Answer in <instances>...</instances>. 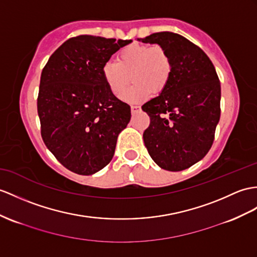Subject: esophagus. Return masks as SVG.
Here are the masks:
<instances>
[{"label": "esophagus", "mask_w": 257, "mask_h": 257, "mask_svg": "<svg viewBox=\"0 0 257 257\" xmlns=\"http://www.w3.org/2000/svg\"><path fill=\"white\" fill-rule=\"evenodd\" d=\"M141 110L140 105H132L131 107V111H132V113H136V112H139Z\"/></svg>", "instance_id": "obj_1"}]
</instances>
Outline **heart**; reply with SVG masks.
<instances>
[{"label":"heart","mask_w":257,"mask_h":257,"mask_svg":"<svg viewBox=\"0 0 257 257\" xmlns=\"http://www.w3.org/2000/svg\"><path fill=\"white\" fill-rule=\"evenodd\" d=\"M116 62L107 61L102 65V77L108 88L121 98L132 78L134 86L125 93L126 102H141L166 89L172 76L173 63L170 54L159 45L133 43L116 53Z\"/></svg>","instance_id":"heart-1"}]
</instances>
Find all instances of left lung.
I'll return each instance as SVG.
<instances>
[{
    "label": "left lung",
    "mask_w": 257,
    "mask_h": 257,
    "mask_svg": "<svg viewBox=\"0 0 257 257\" xmlns=\"http://www.w3.org/2000/svg\"><path fill=\"white\" fill-rule=\"evenodd\" d=\"M137 40L162 46L173 63L166 89L142 107L150 117L144 143L160 168L182 171L203 159L214 143L220 81L208 56L183 36L161 31Z\"/></svg>",
    "instance_id": "obj_1"
}]
</instances>
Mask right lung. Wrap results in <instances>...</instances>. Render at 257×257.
<instances>
[{
    "mask_svg": "<svg viewBox=\"0 0 257 257\" xmlns=\"http://www.w3.org/2000/svg\"><path fill=\"white\" fill-rule=\"evenodd\" d=\"M132 40L80 35L66 40L43 67L37 109L41 136L68 170L89 176L113 158L131 107L110 91L102 65Z\"/></svg>",
    "mask_w": 257,
    "mask_h": 257,
    "instance_id": "right-lung-1",
    "label": "right lung"
}]
</instances>
